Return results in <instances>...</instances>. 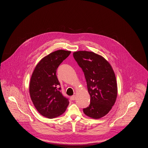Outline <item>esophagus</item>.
<instances>
[{"label":"esophagus","mask_w":148,"mask_h":148,"mask_svg":"<svg viewBox=\"0 0 148 148\" xmlns=\"http://www.w3.org/2000/svg\"><path fill=\"white\" fill-rule=\"evenodd\" d=\"M75 98H76V97H75V95H73V96H71V99L73 100H75Z\"/></svg>","instance_id":"34e87169"}]
</instances>
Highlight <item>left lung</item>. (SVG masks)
Returning <instances> with one entry per match:
<instances>
[{"label": "left lung", "instance_id": "obj_1", "mask_svg": "<svg viewBox=\"0 0 148 148\" xmlns=\"http://www.w3.org/2000/svg\"><path fill=\"white\" fill-rule=\"evenodd\" d=\"M73 57L84 73L91 98L83 112L91 118L100 119L110 111L117 98L114 70L103 57L92 51H75Z\"/></svg>", "mask_w": 148, "mask_h": 148}]
</instances>
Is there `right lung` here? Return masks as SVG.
<instances>
[{
  "label": "right lung",
  "mask_w": 148,
  "mask_h": 148,
  "mask_svg": "<svg viewBox=\"0 0 148 148\" xmlns=\"http://www.w3.org/2000/svg\"><path fill=\"white\" fill-rule=\"evenodd\" d=\"M71 53L58 50L42 58L35 67L29 83V94L37 111L44 117L53 119L63 114L69 102L59 87L56 71Z\"/></svg>",
  "instance_id": "obj_1"
}]
</instances>
